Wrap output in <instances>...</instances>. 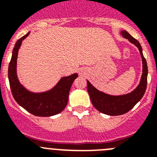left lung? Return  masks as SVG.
<instances>
[{
  "label": "left lung",
  "mask_w": 157,
  "mask_h": 157,
  "mask_svg": "<svg viewBox=\"0 0 157 157\" xmlns=\"http://www.w3.org/2000/svg\"><path fill=\"white\" fill-rule=\"evenodd\" d=\"M120 34L138 48L142 61V75L139 84L134 90L129 94L118 96L110 95L98 90L87 80V90L93 105L101 113L109 116H120L128 112L142 98L147 86L148 67L140 43L126 30H122Z\"/></svg>",
  "instance_id": "1"
}]
</instances>
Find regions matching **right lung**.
<instances>
[{
  "label": "right lung",
  "mask_w": 157,
  "mask_h": 157,
  "mask_svg": "<svg viewBox=\"0 0 157 157\" xmlns=\"http://www.w3.org/2000/svg\"><path fill=\"white\" fill-rule=\"evenodd\" d=\"M28 32L16 41L8 66V80L14 99L32 115L42 117L55 116L67 106L72 83L78 77L77 73L61 78L52 89L45 92L35 93L28 90L22 85L17 76L16 67L19 49L22 41L30 34Z\"/></svg>",
  "instance_id": "add662e5"
}]
</instances>
